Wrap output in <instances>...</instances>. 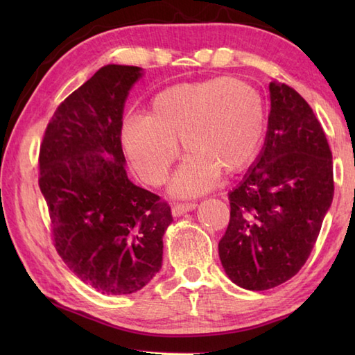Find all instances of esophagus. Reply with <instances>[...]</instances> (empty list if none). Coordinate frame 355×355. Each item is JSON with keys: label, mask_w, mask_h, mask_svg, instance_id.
Instances as JSON below:
<instances>
[{"label": "esophagus", "mask_w": 355, "mask_h": 355, "mask_svg": "<svg viewBox=\"0 0 355 355\" xmlns=\"http://www.w3.org/2000/svg\"><path fill=\"white\" fill-rule=\"evenodd\" d=\"M195 207H197L195 202H175V205L172 206V214L175 216H180L186 212H191Z\"/></svg>", "instance_id": "34e87169"}]
</instances>
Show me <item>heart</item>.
I'll use <instances>...</instances> for the list:
<instances>
[{"instance_id":"1","label":"heart","mask_w":355,"mask_h":355,"mask_svg":"<svg viewBox=\"0 0 355 355\" xmlns=\"http://www.w3.org/2000/svg\"><path fill=\"white\" fill-rule=\"evenodd\" d=\"M266 134V105L245 80L215 78L180 84L157 93L146 116H130L122 141L135 172L153 186L163 184L178 157L177 140L189 154L173 180L180 195H198L218 173L245 169Z\"/></svg>"}]
</instances>
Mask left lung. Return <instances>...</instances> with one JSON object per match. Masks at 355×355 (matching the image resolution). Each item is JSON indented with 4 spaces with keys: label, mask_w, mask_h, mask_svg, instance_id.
I'll return each mask as SVG.
<instances>
[{
    "label": "left lung",
    "mask_w": 355,
    "mask_h": 355,
    "mask_svg": "<svg viewBox=\"0 0 355 355\" xmlns=\"http://www.w3.org/2000/svg\"><path fill=\"white\" fill-rule=\"evenodd\" d=\"M270 107L263 149L229 193L230 221L218 244L225 273L252 291L299 273L334 195L333 153L310 105L273 80Z\"/></svg>",
    "instance_id": "left-lung-1"
}]
</instances>
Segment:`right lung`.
I'll return each mask as SVG.
<instances>
[{"label":"right lung","instance_id":"obj_1","mask_svg":"<svg viewBox=\"0 0 355 355\" xmlns=\"http://www.w3.org/2000/svg\"><path fill=\"white\" fill-rule=\"evenodd\" d=\"M140 67L107 65L56 108L40 148V187L58 254L102 294L143 288L163 259L171 207L128 180L120 141Z\"/></svg>","mask_w":355,"mask_h":355}]
</instances>
